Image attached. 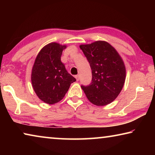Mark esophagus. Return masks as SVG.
<instances>
[{"label":"esophagus","instance_id":"obj_1","mask_svg":"<svg viewBox=\"0 0 155 155\" xmlns=\"http://www.w3.org/2000/svg\"><path fill=\"white\" fill-rule=\"evenodd\" d=\"M75 78H76V79H77V81H79V75H76Z\"/></svg>","mask_w":155,"mask_h":155}]
</instances>
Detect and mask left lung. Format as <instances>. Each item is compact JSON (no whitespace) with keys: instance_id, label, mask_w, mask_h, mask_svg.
I'll return each mask as SVG.
<instances>
[{"instance_id":"obj_1","label":"left lung","mask_w":155,"mask_h":155,"mask_svg":"<svg viewBox=\"0 0 155 155\" xmlns=\"http://www.w3.org/2000/svg\"><path fill=\"white\" fill-rule=\"evenodd\" d=\"M90 63L91 83L81 88L91 103L104 106L117 98L124 84L126 69L122 59L111 45L104 41L81 45Z\"/></svg>"}]
</instances>
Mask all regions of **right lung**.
Listing matches in <instances>:
<instances>
[{"mask_svg": "<svg viewBox=\"0 0 155 155\" xmlns=\"http://www.w3.org/2000/svg\"><path fill=\"white\" fill-rule=\"evenodd\" d=\"M65 46L53 42L41 50L31 74L33 90L39 98L51 104L63 99L76 78L69 74L61 61Z\"/></svg>", "mask_w": 155, "mask_h": 155, "instance_id": "obj_1", "label": "right lung"}]
</instances>
